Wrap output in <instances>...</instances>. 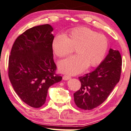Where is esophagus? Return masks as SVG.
<instances>
[{
    "instance_id": "1",
    "label": "esophagus",
    "mask_w": 131,
    "mask_h": 131,
    "mask_svg": "<svg viewBox=\"0 0 131 131\" xmlns=\"http://www.w3.org/2000/svg\"><path fill=\"white\" fill-rule=\"evenodd\" d=\"M69 79H71V77L69 76H67V75L63 76V80H68Z\"/></svg>"
}]
</instances>
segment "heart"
<instances>
[{"label":"heart","instance_id":"b5f03b06","mask_svg":"<svg viewBox=\"0 0 131 131\" xmlns=\"http://www.w3.org/2000/svg\"><path fill=\"white\" fill-rule=\"evenodd\" d=\"M68 37L58 34L52 42L53 49L57 56L64 57L76 47L77 54L59 62L60 72L75 75L84 71L88 66L95 67L102 62L108 48V41L103 35L89 28H74L68 32Z\"/></svg>","mask_w":131,"mask_h":131}]
</instances>
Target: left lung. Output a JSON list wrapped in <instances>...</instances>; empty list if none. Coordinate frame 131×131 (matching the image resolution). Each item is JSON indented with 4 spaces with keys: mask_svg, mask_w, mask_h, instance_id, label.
Masks as SVG:
<instances>
[{
    "mask_svg": "<svg viewBox=\"0 0 131 131\" xmlns=\"http://www.w3.org/2000/svg\"><path fill=\"white\" fill-rule=\"evenodd\" d=\"M122 64L119 51L110 48L95 70L78 78L81 86L74 94L76 105L90 110L103 103L119 81Z\"/></svg>",
    "mask_w": 131,
    "mask_h": 131,
    "instance_id": "1",
    "label": "left lung"
}]
</instances>
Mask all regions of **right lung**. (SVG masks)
I'll return each mask as SVG.
<instances>
[{"label":"right lung","mask_w":131,"mask_h":131,"mask_svg":"<svg viewBox=\"0 0 131 131\" xmlns=\"http://www.w3.org/2000/svg\"><path fill=\"white\" fill-rule=\"evenodd\" d=\"M50 24L33 27L15 40L9 57L8 76L14 90L28 105L44 104L49 88L62 79L55 74Z\"/></svg>","instance_id":"right-lung-1"}]
</instances>
